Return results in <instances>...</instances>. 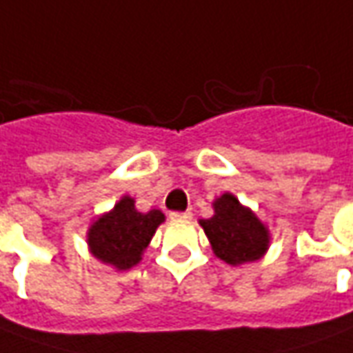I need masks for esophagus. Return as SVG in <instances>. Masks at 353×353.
Segmentation results:
<instances>
[{"instance_id": "obj_1", "label": "esophagus", "mask_w": 353, "mask_h": 353, "mask_svg": "<svg viewBox=\"0 0 353 353\" xmlns=\"http://www.w3.org/2000/svg\"><path fill=\"white\" fill-rule=\"evenodd\" d=\"M191 218H193L191 212H172V214H170V219H172V221H187V219Z\"/></svg>"}]
</instances>
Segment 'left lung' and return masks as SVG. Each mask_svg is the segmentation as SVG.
<instances>
[{
    "label": "left lung",
    "mask_w": 353,
    "mask_h": 353,
    "mask_svg": "<svg viewBox=\"0 0 353 353\" xmlns=\"http://www.w3.org/2000/svg\"><path fill=\"white\" fill-rule=\"evenodd\" d=\"M214 216L201 219L212 252L229 265H243L265 256L271 243L270 228L256 212L241 204L233 193H223L212 202Z\"/></svg>",
    "instance_id": "obj_1"
}]
</instances>
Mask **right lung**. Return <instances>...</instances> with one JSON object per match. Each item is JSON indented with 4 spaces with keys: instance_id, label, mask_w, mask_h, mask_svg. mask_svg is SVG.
<instances>
[{
    "instance_id": "1",
    "label": "right lung",
    "mask_w": 353,
    "mask_h": 353,
    "mask_svg": "<svg viewBox=\"0 0 353 353\" xmlns=\"http://www.w3.org/2000/svg\"><path fill=\"white\" fill-rule=\"evenodd\" d=\"M166 216L157 208L139 212L130 194L105 214L91 221L88 229V248L93 258L117 271L132 270L143 260V252L151 243Z\"/></svg>"
}]
</instances>
